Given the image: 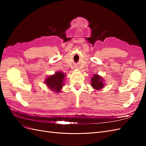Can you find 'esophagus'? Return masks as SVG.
Listing matches in <instances>:
<instances>
[{"mask_svg": "<svg viewBox=\"0 0 146 146\" xmlns=\"http://www.w3.org/2000/svg\"><path fill=\"white\" fill-rule=\"evenodd\" d=\"M74 68H75V69H77H77H78V68L77 67H75Z\"/></svg>", "mask_w": 146, "mask_h": 146, "instance_id": "34e87169", "label": "esophagus"}]
</instances>
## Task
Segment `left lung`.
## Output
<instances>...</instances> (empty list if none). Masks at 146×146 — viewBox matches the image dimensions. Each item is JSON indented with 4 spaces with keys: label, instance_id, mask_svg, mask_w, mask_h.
Masks as SVG:
<instances>
[{
    "label": "left lung",
    "instance_id": "obj_1",
    "mask_svg": "<svg viewBox=\"0 0 146 146\" xmlns=\"http://www.w3.org/2000/svg\"><path fill=\"white\" fill-rule=\"evenodd\" d=\"M91 86L96 90H100L105 86V80L98 74H94L91 79Z\"/></svg>",
    "mask_w": 146,
    "mask_h": 146
}]
</instances>
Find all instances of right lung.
I'll return each instance as SVG.
<instances>
[{"label": "right lung", "instance_id": "add662e5", "mask_svg": "<svg viewBox=\"0 0 146 146\" xmlns=\"http://www.w3.org/2000/svg\"><path fill=\"white\" fill-rule=\"evenodd\" d=\"M66 74L61 71H57L54 74L48 76L46 78L44 83L47 86L51 91L57 93L61 92L64 83V78Z\"/></svg>", "mask_w": 146, "mask_h": 146}]
</instances>
